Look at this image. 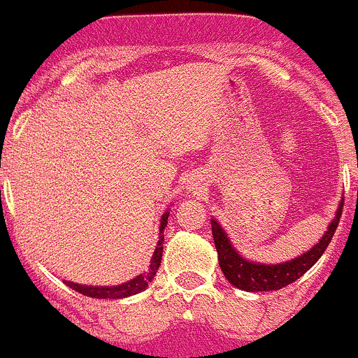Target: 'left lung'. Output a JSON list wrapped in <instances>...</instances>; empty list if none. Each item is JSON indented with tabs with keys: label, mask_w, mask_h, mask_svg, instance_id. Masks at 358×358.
Wrapping results in <instances>:
<instances>
[{
	"label": "left lung",
	"mask_w": 358,
	"mask_h": 358,
	"mask_svg": "<svg viewBox=\"0 0 358 358\" xmlns=\"http://www.w3.org/2000/svg\"><path fill=\"white\" fill-rule=\"evenodd\" d=\"M343 203H345V199H341V202H339L338 210H336L334 217L330 220L322 239L311 250L288 262H281V264H260V262H251L244 258L236 250L228 234L224 232V228L216 220H210L214 246H216L217 251V262H220V267L223 271L224 278L228 279V283L244 292H268L279 290V288L288 287L290 283L297 281L325 253L327 246L330 244L336 228H338Z\"/></svg>",
	"instance_id": "8db88e82"
}]
</instances>
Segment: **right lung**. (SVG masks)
Returning <instances> with one entry per match:
<instances>
[{"label":"right lung","mask_w":358,"mask_h":358,"mask_svg":"<svg viewBox=\"0 0 358 358\" xmlns=\"http://www.w3.org/2000/svg\"><path fill=\"white\" fill-rule=\"evenodd\" d=\"M169 209L162 214V220H159V234H158V244H156V250L152 253L151 260H149V267L145 268L142 274L135 275L134 279L126 281V283L114 285V287H87V285H79L73 283V281H64L66 287H70L71 290L79 292V294L87 295V297L93 299H124L131 297L135 294H141L145 288L149 287V283L152 281V278L158 272L159 264H162V255H163V232H165V227L169 223Z\"/></svg>","instance_id":"right-lung-1"}]
</instances>
